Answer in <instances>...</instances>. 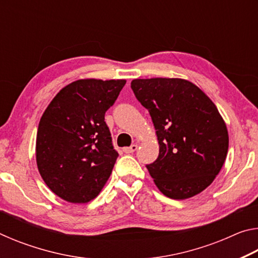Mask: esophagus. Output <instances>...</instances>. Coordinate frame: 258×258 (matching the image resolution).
Wrapping results in <instances>:
<instances>
[{"mask_svg":"<svg viewBox=\"0 0 258 258\" xmlns=\"http://www.w3.org/2000/svg\"><path fill=\"white\" fill-rule=\"evenodd\" d=\"M138 149V145H132L131 147H126L123 149L125 154H133V152Z\"/></svg>","mask_w":258,"mask_h":258,"instance_id":"esophagus-1","label":"esophagus"}]
</instances>
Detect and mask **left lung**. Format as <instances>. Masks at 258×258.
<instances>
[{
  "label": "left lung",
  "mask_w": 258,
  "mask_h": 258,
  "mask_svg": "<svg viewBox=\"0 0 258 258\" xmlns=\"http://www.w3.org/2000/svg\"><path fill=\"white\" fill-rule=\"evenodd\" d=\"M149 110L159 155L147 165L166 197L183 200L200 194L220 173L229 149L225 121L197 85L182 78H147L131 83Z\"/></svg>",
  "instance_id": "left-lung-1"
}]
</instances>
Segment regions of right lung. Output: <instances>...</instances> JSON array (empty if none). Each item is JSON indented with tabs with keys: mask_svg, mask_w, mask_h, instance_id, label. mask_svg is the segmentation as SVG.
<instances>
[{
	"mask_svg": "<svg viewBox=\"0 0 258 258\" xmlns=\"http://www.w3.org/2000/svg\"><path fill=\"white\" fill-rule=\"evenodd\" d=\"M125 80H78L64 86L41 117L36 163L43 181L61 199L85 204L102 190L118 152L104 113Z\"/></svg>",
	"mask_w": 258,
	"mask_h": 258,
	"instance_id": "right-lung-1",
	"label": "right lung"
}]
</instances>
